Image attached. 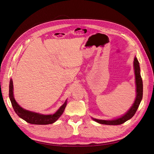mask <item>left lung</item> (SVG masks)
<instances>
[{"label": "left lung", "mask_w": 154, "mask_h": 154, "mask_svg": "<svg viewBox=\"0 0 154 154\" xmlns=\"http://www.w3.org/2000/svg\"><path fill=\"white\" fill-rule=\"evenodd\" d=\"M134 67L135 71V76H136V97L134 103L130 110L122 117L114 120H101L94 119L95 122L104 125H118L123 124L127 122L128 119H131L134 114H136L138 109L139 105L140 104L142 97H143V80L140 74V67H139V63L136 57L134 58Z\"/></svg>", "instance_id": "1"}]
</instances>
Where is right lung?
<instances>
[{
    "label": "right lung",
    "mask_w": 154,
    "mask_h": 154,
    "mask_svg": "<svg viewBox=\"0 0 154 154\" xmlns=\"http://www.w3.org/2000/svg\"><path fill=\"white\" fill-rule=\"evenodd\" d=\"M9 97L11 101L13 108L16 114L22 119L26 121V122L34 124V125H48L52 124L57 121L61 115L63 114L65 108L67 105V101L65 102L63 105L53 114L44 115L38 113L32 112L31 111L23 109L22 107L18 105L13 96V81L10 80V87H9Z\"/></svg>",
    "instance_id": "right-lung-1"
}]
</instances>
